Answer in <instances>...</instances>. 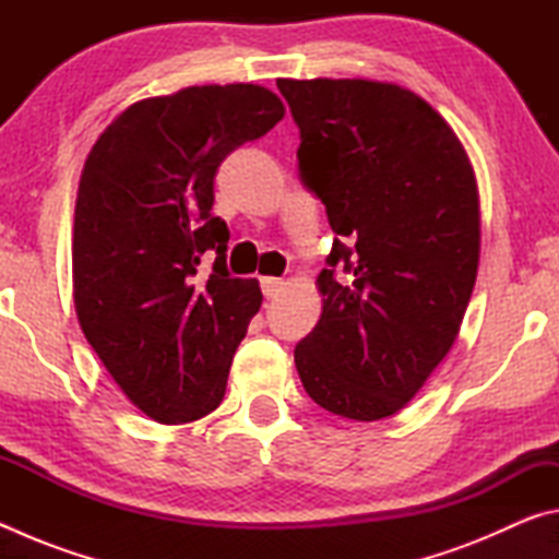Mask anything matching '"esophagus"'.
I'll list each match as a JSON object with an SVG mask.
<instances>
[{"instance_id":"1","label":"esophagus","mask_w":559,"mask_h":559,"mask_svg":"<svg viewBox=\"0 0 559 559\" xmlns=\"http://www.w3.org/2000/svg\"><path fill=\"white\" fill-rule=\"evenodd\" d=\"M281 288H283V281L281 278H273V276L261 278V290H263V296H266V298H276L278 293H281Z\"/></svg>"}]
</instances>
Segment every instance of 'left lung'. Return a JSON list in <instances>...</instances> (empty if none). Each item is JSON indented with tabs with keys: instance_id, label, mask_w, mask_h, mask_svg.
<instances>
[{
	"instance_id": "left-lung-1",
	"label": "left lung",
	"mask_w": 559,
	"mask_h": 559,
	"mask_svg": "<svg viewBox=\"0 0 559 559\" xmlns=\"http://www.w3.org/2000/svg\"><path fill=\"white\" fill-rule=\"evenodd\" d=\"M300 132L298 177L325 204L323 316L296 345L310 400L392 416L459 335L478 271L468 157L416 93L374 81H278Z\"/></svg>"
}]
</instances>
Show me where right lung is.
Masks as SVG:
<instances>
[{
	"mask_svg": "<svg viewBox=\"0 0 559 559\" xmlns=\"http://www.w3.org/2000/svg\"><path fill=\"white\" fill-rule=\"evenodd\" d=\"M281 118L278 96L253 83L192 86L122 110L83 167L75 313L112 380L159 424L202 419L222 404L231 357L261 308L259 281L226 269L214 175Z\"/></svg>",
	"mask_w": 559,
	"mask_h": 559,
	"instance_id": "add662e5",
	"label": "right lung"
}]
</instances>
